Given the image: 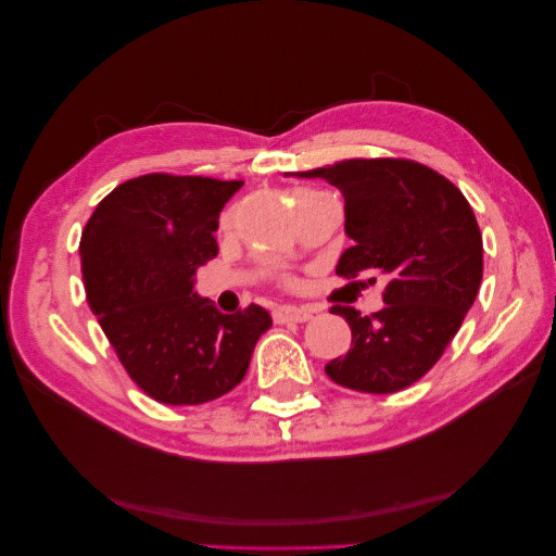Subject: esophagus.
<instances>
[{"label": "esophagus", "instance_id": "obj_1", "mask_svg": "<svg viewBox=\"0 0 556 556\" xmlns=\"http://www.w3.org/2000/svg\"><path fill=\"white\" fill-rule=\"evenodd\" d=\"M276 323H308L313 313L308 308H296V306H278L274 311Z\"/></svg>", "mask_w": 556, "mask_h": 556}]
</instances>
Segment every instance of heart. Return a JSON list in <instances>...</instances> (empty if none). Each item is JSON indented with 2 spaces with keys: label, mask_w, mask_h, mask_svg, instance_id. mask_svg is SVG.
Returning a JSON list of instances; mask_svg holds the SVG:
<instances>
[{
  "label": "heart",
  "mask_w": 556,
  "mask_h": 556,
  "mask_svg": "<svg viewBox=\"0 0 556 556\" xmlns=\"http://www.w3.org/2000/svg\"><path fill=\"white\" fill-rule=\"evenodd\" d=\"M311 194H319V192H315V190H301V192L296 194V201L304 199V197H311Z\"/></svg>",
  "instance_id": "heart-1"
}]
</instances>
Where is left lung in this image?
Wrapping results in <instances>:
<instances>
[{
	"instance_id": "8db88e82",
	"label": "left lung",
	"mask_w": 556,
	"mask_h": 556,
	"mask_svg": "<svg viewBox=\"0 0 556 556\" xmlns=\"http://www.w3.org/2000/svg\"><path fill=\"white\" fill-rule=\"evenodd\" d=\"M299 176L343 192L355 243L336 274L387 280L382 311L331 308L348 319L352 348L325 366L327 376L355 392L406 390L441 359L480 290L482 233L470 204L445 176L403 157L341 160Z\"/></svg>"
}]
</instances>
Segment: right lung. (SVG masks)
Masks as SVG:
<instances>
[{"label": "right lung", "instance_id": "1", "mask_svg": "<svg viewBox=\"0 0 556 556\" xmlns=\"http://www.w3.org/2000/svg\"><path fill=\"white\" fill-rule=\"evenodd\" d=\"M243 180L146 174L106 194L80 237L92 313L127 376L166 406H199L237 387L271 315H233L194 292L217 255L213 231Z\"/></svg>", "mask_w": 556, "mask_h": 556}]
</instances>
